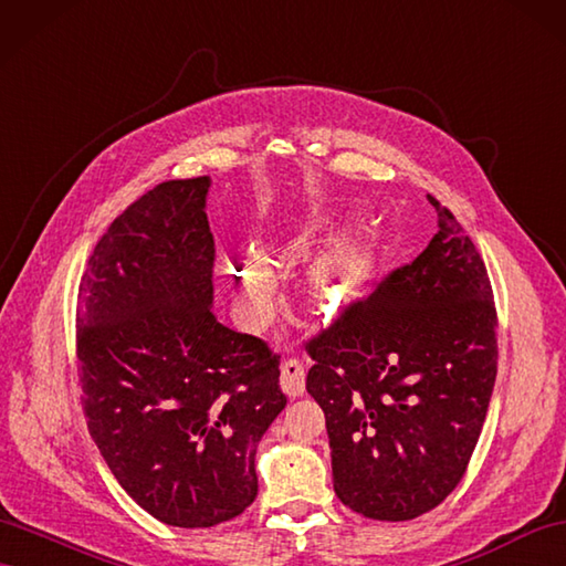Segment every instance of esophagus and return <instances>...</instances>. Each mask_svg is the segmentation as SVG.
<instances>
[{"label": "esophagus", "instance_id": "34e87169", "mask_svg": "<svg viewBox=\"0 0 566 566\" xmlns=\"http://www.w3.org/2000/svg\"><path fill=\"white\" fill-rule=\"evenodd\" d=\"M281 389L293 398L305 394V365L295 360V357L285 360L281 367Z\"/></svg>", "mask_w": 566, "mask_h": 566}]
</instances>
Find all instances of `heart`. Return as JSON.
Returning <instances> with one entry per match:
<instances>
[{
    "instance_id": "heart-1",
    "label": "heart",
    "mask_w": 566,
    "mask_h": 566,
    "mask_svg": "<svg viewBox=\"0 0 566 566\" xmlns=\"http://www.w3.org/2000/svg\"><path fill=\"white\" fill-rule=\"evenodd\" d=\"M377 271V244L365 232H348L314 259L312 283L319 293L334 297L336 307L360 297ZM232 291L252 326H261L273 310V279L266 264L242 254L230 269Z\"/></svg>"
}]
</instances>
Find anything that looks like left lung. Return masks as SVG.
Segmentation results:
<instances>
[{
    "label": "left lung",
    "instance_id": "1",
    "mask_svg": "<svg viewBox=\"0 0 566 566\" xmlns=\"http://www.w3.org/2000/svg\"><path fill=\"white\" fill-rule=\"evenodd\" d=\"M439 232L305 340L338 500L410 521L457 490L497 377V310L473 240L427 195Z\"/></svg>",
    "mask_w": 566,
    "mask_h": 566
}]
</instances>
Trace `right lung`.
Returning a JSON list of instances; mask_svg holds the SVG:
<instances>
[{
	"mask_svg": "<svg viewBox=\"0 0 566 566\" xmlns=\"http://www.w3.org/2000/svg\"><path fill=\"white\" fill-rule=\"evenodd\" d=\"M209 177L168 179L122 211L78 285L88 432L124 492L177 528L256 497L259 439L285 408L281 355L216 319Z\"/></svg>",
	"mask_w": 566,
	"mask_h": 566,
	"instance_id": "right-lung-1",
	"label": "right lung"
}]
</instances>
